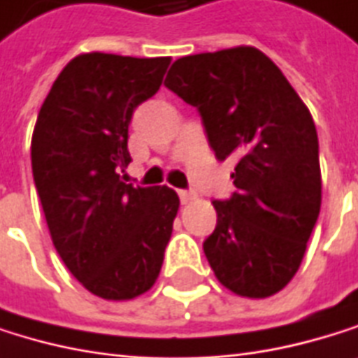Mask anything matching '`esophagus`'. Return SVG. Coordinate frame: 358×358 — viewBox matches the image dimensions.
<instances>
[{
	"label": "esophagus",
	"instance_id": "1",
	"mask_svg": "<svg viewBox=\"0 0 358 358\" xmlns=\"http://www.w3.org/2000/svg\"><path fill=\"white\" fill-rule=\"evenodd\" d=\"M178 195H180V201H182V203H191V201L197 199V195H195L193 191H178Z\"/></svg>",
	"mask_w": 358,
	"mask_h": 358
}]
</instances>
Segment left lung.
<instances>
[{"label":"left lung","mask_w":358,"mask_h":358,"mask_svg":"<svg viewBox=\"0 0 358 358\" xmlns=\"http://www.w3.org/2000/svg\"><path fill=\"white\" fill-rule=\"evenodd\" d=\"M165 87L199 110L218 161L238 159L231 199L212 201L203 252L218 282L263 299L297 273L320 212L318 136L310 110L255 46L178 59Z\"/></svg>","instance_id":"1"}]
</instances>
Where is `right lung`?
<instances>
[{
  "instance_id": "1",
  "label": "right lung",
  "mask_w": 358,
  "mask_h": 358,
  "mask_svg": "<svg viewBox=\"0 0 358 358\" xmlns=\"http://www.w3.org/2000/svg\"><path fill=\"white\" fill-rule=\"evenodd\" d=\"M169 57H73L46 95L31 138L34 180L52 244L93 295L127 301L159 278L180 208L167 187L120 176L134 110L150 99Z\"/></svg>"
}]
</instances>
